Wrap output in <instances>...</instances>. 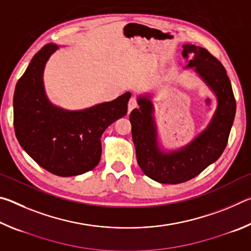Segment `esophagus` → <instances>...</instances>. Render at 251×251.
Wrapping results in <instances>:
<instances>
[{
    "label": "esophagus",
    "mask_w": 251,
    "mask_h": 251,
    "mask_svg": "<svg viewBox=\"0 0 251 251\" xmlns=\"http://www.w3.org/2000/svg\"><path fill=\"white\" fill-rule=\"evenodd\" d=\"M136 107H137V101H136L135 97H131L128 101V114Z\"/></svg>",
    "instance_id": "34e87169"
}]
</instances>
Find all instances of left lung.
Listing matches in <instances>:
<instances>
[{
    "label": "left lung",
    "mask_w": 251,
    "mask_h": 251,
    "mask_svg": "<svg viewBox=\"0 0 251 251\" xmlns=\"http://www.w3.org/2000/svg\"><path fill=\"white\" fill-rule=\"evenodd\" d=\"M182 49L187 58L184 69H194L215 95L217 107L206 128L188 144L165 150L159 143L151 95L137 96L139 107L129 116L136 158L143 173L160 184L185 182L215 163L226 148L236 115L231 83L222 63L201 46L184 44Z\"/></svg>",
    "instance_id": "obj_1"
}]
</instances>
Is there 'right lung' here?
<instances>
[{
  "label": "right lung",
  "mask_w": 251,
  "mask_h": 251,
  "mask_svg": "<svg viewBox=\"0 0 251 251\" xmlns=\"http://www.w3.org/2000/svg\"><path fill=\"white\" fill-rule=\"evenodd\" d=\"M59 46L50 43L34 55L16 84L13 109L16 138L46 171L61 177L82 175L100 163V137L127 114L130 93L92 107L69 110L54 105L45 93L46 62Z\"/></svg>",
  "instance_id": "add662e5"
}]
</instances>
